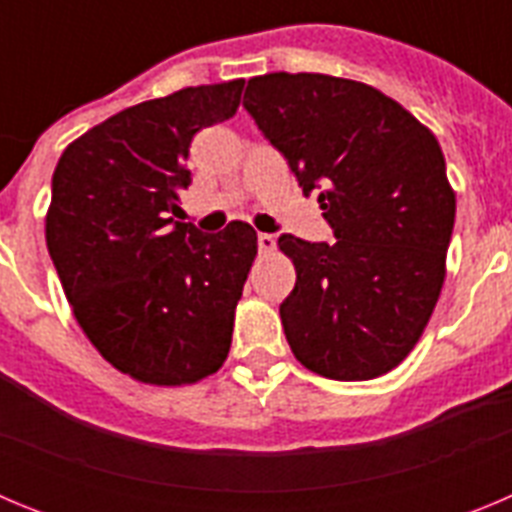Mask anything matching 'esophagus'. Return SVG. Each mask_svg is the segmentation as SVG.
<instances>
[{"mask_svg": "<svg viewBox=\"0 0 512 512\" xmlns=\"http://www.w3.org/2000/svg\"><path fill=\"white\" fill-rule=\"evenodd\" d=\"M256 241H259L261 253H271L274 248H277V238H274L271 233H259V238H256Z\"/></svg>", "mask_w": 512, "mask_h": 512, "instance_id": "obj_1", "label": "esophagus"}]
</instances>
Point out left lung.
Listing matches in <instances>:
<instances>
[{
    "instance_id": "obj_1",
    "label": "left lung",
    "mask_w": 512,
    "mask_h": 512,
    "mask_svg": "<svg viewBox=\"0 0 512 512\" xmlns=\"http://www.w3.org/2000/svg\"><path fill=\"white\" fill-rule=\"evenodd\" d=\"M243 107L300 187L320 189L336 235H279L297 271L279 305L292 354L320 377H382L423 336L446 277L456 194L436 135L379 89L328 74L253 76Z\"/></svg>"
}]
</instances>
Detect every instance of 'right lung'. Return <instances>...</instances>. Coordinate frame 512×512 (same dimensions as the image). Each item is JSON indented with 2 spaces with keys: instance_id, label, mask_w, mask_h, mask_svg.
<instances>
[{
  "instance_id": "obj_1",
  "label": "right lung",
  "mask_w": 512,
  "mask_h": 512,
  "mask_svg": "<svg viewBox=\"0 0 512 512\" xmlns=\"http://www.w3.org/2000/svg\"><path fill=\"white\" fill-rule=\"evenodd\" d=\"M243 79L187 87L117 112L76 138L53 171L45 243L99 354L138 382L176 387L228 359L256 230L174 223L192 184L189 146L235 115Z\"/></svg>"
}]
</instances>
